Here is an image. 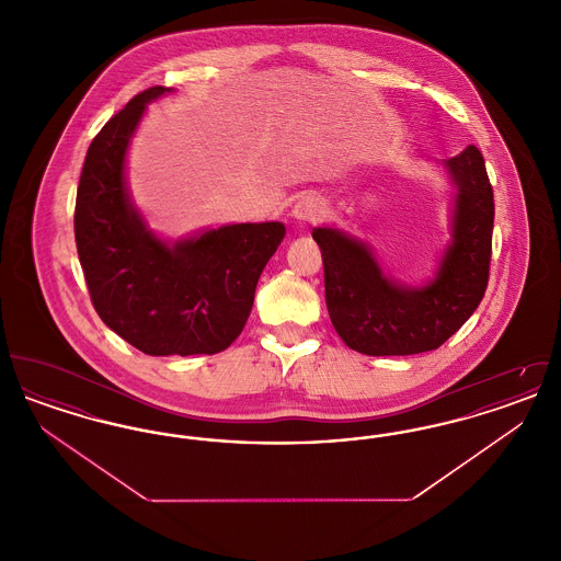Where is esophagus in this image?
<instances>
[{"mask_svg":"<svg viewBox=\"0 0 561 561\" xmlns=\"http://www.w3.org/2000/svg\"><path fill=\"white\" fill-rule=\"evenodd\" d=\"M323 213H325V208H323V202H321L320 197H316V195H305V197H300V199L294 204L290 216H293L298 225H309V222L320 220Z\"/></svg>","mask_w":561,"mask_h":561,"instance_id":"esophagus-1","label":"esophagus"}]
</instances>
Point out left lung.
Wrapping results in <instances>:
<instances>
[{
	"mask_svg": "<svg viewBox=\"0 0 561 561\" xmlns=\"http://www.w3.org/2000/svg\"><path fill=\"white\" fill-rule=\"evenodd\" d=\"M453 183L450 240L421 286L387 275L373 248L336 227H316L325 305L347 347L364 355H414L442 347L473 316L488 286L494 195L480 149L442 161Z\"/></svg>",
	"mask_w": 561,
	"mask_h": 561,
	"instance_id": "8db88e82",
	"label": "left lung"
}]
</instances>
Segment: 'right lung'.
<instances>
[{
  "label": "right lung",
  "mask_w": 561,
  "mask_h": 561,
  "mask_svg": "<svg viewBox=\"0 0 561 561\" xmlns=\"http://www.w3.org/2000/svg\"><path fill=\"white\" fill-rule=\"evenodd\" d=\"M153 85L113 115L92 140L76 202V243L94 309L147 355H213L229 347L254 305L259 277L286 236L271 222H238L170 241L134 206L128 149Z\"/></svg>",
  "instance_id": "add662e5"
}]
</instances>
